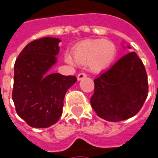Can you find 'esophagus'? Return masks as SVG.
<instances>
[{"instance_id":"esophagus-1","label":"esophagus","mask_w":158,"mask_h":158,"mask_svg":"<svg viewBox=\"0 0 158 158\" xmlns=\"http://www.w3.org/2000/svg\"><path fill=\"white\" fill-rule=\"evenodd\" d=\"M86 76H87V74L85 72H79V75H78V79L80 80V79H84V78H86Z\"/></svg>"}]
</instances>
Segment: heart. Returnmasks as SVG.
Listing matches in <instances>:
<instances>
[{"mask_svg":"<svg viewBox=\"0 0 158 158\" xmlns=\"http://www.w3.org/2000/svg\"><path fill=\"white\" fill-rule=\"evenodd\" d=\"M116 54L115 45L108 40H87L79 44L73 51L75 60L81 64H89L94 70H101L108 67ZM71 61L70 57H67Z\"/></svg>","mask_w":158,"mask_h":158,"instance_id":"b5f03b06","label":"heart"}]
</instances>
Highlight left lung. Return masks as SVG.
<instances>
[{
  "mask_svg": "<svg viewBox=\"0 0 158 158\" xmlns=\"http://www.w3.org/2000/svg\"><path fill=\"white\" fill-rule=\"evenodd\" d=\"M147 95L144 66L135 52H131L94 79L90 104L99 117L120 122L138 113Z\"/></svg>",
  "mask_w": 158,
  "mask_h": 158,
  "instance_id": "1",
  "label": "left lung"
}]
</instances>
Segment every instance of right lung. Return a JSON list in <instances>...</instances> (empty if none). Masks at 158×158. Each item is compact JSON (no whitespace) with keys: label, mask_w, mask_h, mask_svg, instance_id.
<instances>
[{"label":"right lung","mask_w":158,"mask_h":158,"mask_svg":"<svg viewBox=\"0 0 158 158\" xmlns=\"http://www.w3.org/2000/svg\"><path fill=\"white\" fill-rule=\"evenodd\" d=\"M57 38L35 40L22 50L15 64L13 101L17 114L35 128L55 124L62 114L67 90L75 76L48 74L59 52Z\"/></svg>","instance_id":"right-lung-1"}]
</instances>
